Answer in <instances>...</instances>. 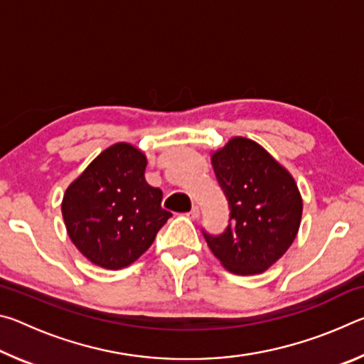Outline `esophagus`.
<instances>
[{"label": "esophagus", "instance_id": "esophagus-1", "mask_svg": "<svg viewBox=\"0 0 364 364\" xmlns=\"http://www.w3.org/2000/svg\"><path fill=\"white\" fill-rule=\"evenodd\" d=\"M197 217H199V207H193V210L188 213V218L196 220Z\"/></svg>", "mask_w": 364, "mask_h": 364}]
</instances>
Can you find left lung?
Instances as JSON below:
<instances>
[{
    "mask_svg": "<svg viewBox=\"0 0 364 364\" xmlns=\"http://www.w3.org/2000/svg\"><path fill=\"white\" fill-rule=\"evenodd\" d=\"M218 183L231 207L226 231L207 236L212 254L239 276L273 267L297 236L304 200L297 183L263 146L232 136L210 152Z\"/></svg>",
    "mask_w": 364,
    "mask_h": 364,
    "instance_id": "8db88e82",
    "label": "left lung"
}]
</instances>
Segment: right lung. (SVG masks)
I'll list each match as a JSON object with an SVG mask.
<instances>
[{"label": "right lung", "instance_id": "right-lung-1", "mask_svg": "<svg viewBox=\"0 0 364 364\" xmlns=\"http://www.w3.org/2000/svg\"><path fill=\"white\" fill-rule=\"evenodd\" d=\"M147 157L130 143L104 149L69 186L60 210L73 245L106 269H122L151 247L171 213L147 184Z\"/></svg>", "mask_w": 364, "mask_h": 364}]
</instances>
